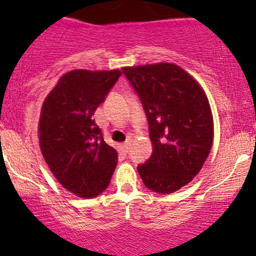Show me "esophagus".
<instances>
[{
    "label": "esophagus",
    "mask_w": 256,
    "mask_h": 256,
    "mask_svg": "<svg viewBox=\"0 0 256 256\" xmlns=\"http://www.w3.org/2000/svg\"><path fill=\"white\" fill-rule=\"evenodd\" d=\"M130 146H131V140H128V141H125V142L122 144V150L125 152H128V150H130Z\"/></svg>",
    "instance_id": "1"
}]
</instances>
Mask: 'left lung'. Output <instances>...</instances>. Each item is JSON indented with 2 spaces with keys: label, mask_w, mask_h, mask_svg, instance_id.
<instances>
[{
  "label": "left lung",
  "mask_w": 256,
  "mask_h": 256,
  "mask_svg": "<svg viewBox=\"0 0 256 256\" xmlns=\"http://www.w3.org/2000/svg\"><path fill=\"white\" fill-rule=\"evenodd\" d=\"M148 121L152 156L138 167L144 186L170 194L202 170L214 138L213 114L204 90L174 63L124 66Z\"/></svg>",
  "instance_id": "obj_1"
}]
</instances>
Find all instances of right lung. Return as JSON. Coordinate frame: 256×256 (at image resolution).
<instances>
[{
	"label": "right lung",
	"mask_w": 256,
	"mask_h": 256,
	"mask_svg": "<svg viewBox=\"0 0 256 256\" xmlns=\"http://www.w3.org/2000/svg\"><path fill=\"white\" fill-rule=\"evenodd\" d=\"M122 72L74 69L60 76L42 105L38 138L44 161L59 183L82 198L109 186L118 152L92 118Z\"/></svg>",
	"instance_id": "add662e5"
}]
</instances>
